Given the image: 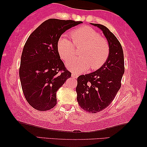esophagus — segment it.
Listing matches in <instances>:
<instances>
[{
    "label": "esophagus",
    "mask_w": 147,
    "mask_h": 147,
    "mask_svg": "<svg viewBox=\"0 0 147 147\" xmlns=\"http://www.w3.org/2000/svg\"><path fill=\"white\" fill-rule=\"evenodd\" d=\"M79 76L78 74H77L76 73H72L71 74V77L73 78H78V77Z\"/></svg>",
    "instance_id": "1"
}]
</instances>
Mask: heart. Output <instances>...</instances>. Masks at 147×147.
Wrapping results in <instances>:
<instances>
[{
  "label": "heart",
  "mask_w": 147,
  "mask_h": 147,
  "mask_svg": "<svg viewBox=\"0 0 147 147\" xmlns=\"http://www.w3.org/2000/svg\"><path fill=\"white\" fill-rule=\"evenodd\" d=\"M72 41L62 36L58 41L57 49L64 62H68L75 55V47H81L79 55L67 64L68 68L74 73H80L90 68L91 70L100 68L109 56L110 47L108 41L100 34L88 26H82L71 31Z\"/></svg>",
  "instance_id": "1"
}]
</instances>
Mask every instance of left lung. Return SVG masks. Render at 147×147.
<instances>
[{"instance_id":"left-lung-1","label":"left lung","mask_w":147,"mask_h":147,"mask_svg":"<svg viewBox=\"0 0 147 147\" xmlns=\"http://www.w3.org/2000/svg\"><path fill=\"white\" fill-rule=\"evenodd\" d=\"M103 31L109 44L105 63L89 74L78 78L76 92L79 105L87 112L96 113L109 106L121 86L124 72L123 50L116 36L104 25L92 23Z\"/></svg>"}]
</instances>
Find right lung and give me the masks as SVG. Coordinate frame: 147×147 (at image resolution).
<instances>
[{"mask_svg":"<svg viewBox=\"0 0 147 147\" xmlns=\"http://www.w3.org/2000/svg\"><path fill=\"white\" fill-rule=\"evenodd\" d=\"M82 21L47 19L31 33L24 45L19 78L27 102L35 109L47 111L57 104L56 92L71 77L58 51L60 37Z\"/></svg>","mask_w":147,"mask_h":147,"instance_id":"right-lung-1","label":"right lung"}]
</instances>
